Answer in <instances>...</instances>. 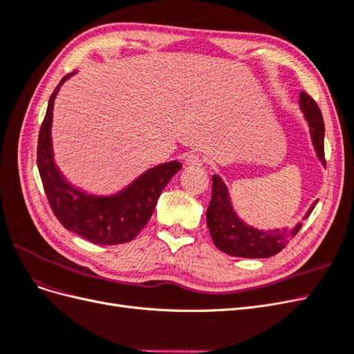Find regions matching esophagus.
Returning a JSON list of instances; mask_svg holds the SVG:
<instances>
[{
  "label": "esophagus",
  "mask_w": 354,
  "mask_h": 354,
  "mask_svg": "<svg viewBox=\"0 0 354 354\" xmlns=\"http://www.w3.org/2000/svg\"><path fill=\"white\" fill-rule=\"evenodd\" d=\"M186 164L192 167H201L202 165V158L196 153H190L186 156Z\"/></svg>",
  "instance_id": "esophagus-1"
}]
</instances>
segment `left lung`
Here are the masks:
<instances>
[{
  "instance_id": "left-lung-1",
  "label": "left lung",
  "mask_w": 354,
  "mask_h": 354,
  "mask_svg": "<svg viewBox=\"0 0 354 354\" xmlns=\"http://www.w3.org/2000/svg\"><path fill=\"white\" fill-rule=\"evenodd\" d=\"M298 106L308 124L310 137H312L316 155L325 167V124L322 112H320L316 102L304 91L299 93ZM316 203L317 201L310 205L303 220L312 214ZM207 224L214 245L224 254L241 257V259H267V257L276 255L285 248L286 243L295 236L303 226L301 221H298L292 229L283 227L261 230L251 226V224L239 217V214L232 203L226 183L217 174L212 176V196L207 209Z\"/></svg>"
}]
</instances>
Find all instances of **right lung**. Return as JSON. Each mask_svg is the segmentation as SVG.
I'll list each match as a JSON object with an SVG mask.
<instances>
[{
    "instance_id": "add662e5",
    "label": "right lung",
    "mask_w": 354,
    "mask_h": 354,
    "mask_svg": "<svg viewBox=\"0 0 354 354\" xmlns=\"http://www.w3.org/2000/svg\"><path fill=\"white\" fill-rule=\"evenodd\" d=\"M77 72L63 77L48 100L37 149L38 171L53 212L63 227L95 245H118L133 241L152 217L159 195L181 169L169 160L146 169L130 185L111 195H94L72 185L63 176L53 152V108L63 84Z\"/></svg>"
}]
</instances>
